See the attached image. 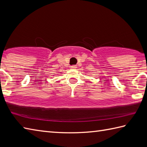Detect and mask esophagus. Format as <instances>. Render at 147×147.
I'll list each match as a JSON object with an SVG mask.
<instances>
[{
  "instance_id": "34e87169",
  "label": "esophagus",
  "mask_w": 147,
  "mask_h": 147,
  "mask_svg": "<svg viewBox=\"0 0 147 147\" xmlns=\"http://www.w3.org/2000/svg\"><path fill=\"white\" fill-rule=\"evenodd\" d=\"M71 68L72 69H76V68H77V65H71Z\"/></svg>"
}]
</instances>
